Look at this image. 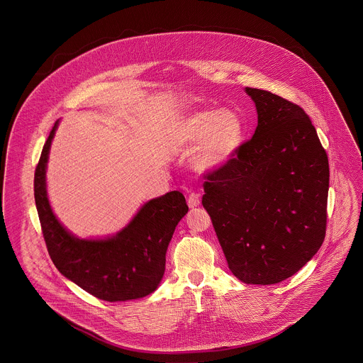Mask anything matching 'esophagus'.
Wrapping results in <instances>:
<instances>
[{"label":"esophagus","instance_id":"obj_1","mask_svg":"<svg viewBox=\"0 0 363 363\" xmlns=\"http://www.w3.org/2000/svg\"><path fill=\"white\" fill-rule=\"evenodd\" d=\"M187 204H189L190 208L197 207L200 204V196L197 193H194V191H190L189 199H187Z\"/></svg>","mask_w":363,"mask_h":363}]
</instances>
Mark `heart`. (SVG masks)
Returning <instances> with one entry per match:
<instances>
[{"instance_id":"b5f03b06","label":"heart","mask_w":363,"mask_h":363,"mask_svg":"<svg viewBox=\"0 0 363 363\" xmlns=\"http://www.w3.org/2000/svg\"><path fill=\"white\" fill-rule=\"evenodd\" d=\"M245 124L230 110L209 107L186 114L177 125V138L189 145H200L197 166L218 170L238 152L243 143Z\"/></svg>"}]
</instances>
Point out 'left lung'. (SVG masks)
<instances>
[{
    "label": "left lung",
    "instance_id": "obj_1",
    "mask_svg": "<svg viewBox=\"0 0 363 363\" xmlns=\"http://www.w3.org/2000/svg\"><path fill=\"white\" fill-rule=\"evenodd\" d=\"M257 107L255 135L208 172L203 206L233 275L272 285L298 272L325 238L328 157L305 110L246 88Z\"/></svg>",
    "mask_w": 363,
    "mask_h": 363
}]
</instances>
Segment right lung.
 <instances>
[{"label": "right lung", "mask_w": 363, "mask_h": 363, "mask_svg": "<svg viewBox=\"0 0 363 363\" xmlns=\"http://www.w3.org/2000/svg\"><path fill=\"white\" fill-rule=\"evenodd\" d=\"M58 120L35 170V201L43 238L55 268L79 288L106 302L152 294L164 274L166 250L189 207L180 191L148 201L116 236L78 239L52 213L46 191V166Z\"/></svg>", "instance_id": "obj_1"}]
</instances>
